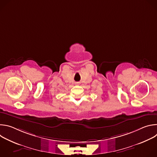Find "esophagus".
Instances as JSON below:
<instances>
[{"instance_id":"obj_1","label":"esophagus","mask_w":157,"mask_h":157,"mask_svg":"<svg viewBox=\"0 0 157 157\" xmlns=\"http://www.w3.org/2000/svg\"><path fill=\"white\" fill-rule=\"evenodd\" d=\"M76 84H78V83H76Z\"/></svg>"}]
</instances>
